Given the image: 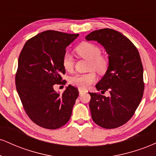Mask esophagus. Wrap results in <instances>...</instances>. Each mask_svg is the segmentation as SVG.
<instances>
[{
	"mask_svg": "<svg viewBox=\"0 0 156 156\" xmlns=\"http://www.w3.org/2000/svg\"><path fill=\"white\" fill-rule=\"evenodd\" d=\"M78 91H79V94H82L83 92H85V89H80V88L78 89Z\"/></svg>",
	"mask_w": 156,
	"mask_h": 156,
	"instance_id": "obj_1",
	"label": "esophagus"
}]
</instances>
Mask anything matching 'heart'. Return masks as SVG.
<instances>
[{"label": "heart", "mask_w": 156, "mask_h": 156, "mask_svg": "<svg viewBox=\"0 0 156 156\" xmlns=\"http://www.w3.org/2000/svg\"><path fill=\"white\" fill-rule=\"evenodd\" d=\"M76 53L82 58L89 60V69H94L98 73H104L108 67V59L107 57L101 55V49L96 44L91 42H84L77 46ZM62 64L66 70L71 71L74 67V59L72 55L68 52L62 57ZM96 75L94 72L87 73H78L70 78V83L73 85L84 89L95 81Z\"/></svg>", "instance_id": "1"}]
</instances>
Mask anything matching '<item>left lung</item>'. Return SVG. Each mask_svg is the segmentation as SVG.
<instances>
[{
    "mask_svg": "<svg viewBox=\"0 0 156 156\" xmlns=\"http://www.w3.org/2000/svg\"><path fill=\"white\" fill-rule=\"evenodd\" d=\"M101 44L108 54L109 65L96 84L101 93L89 92V108L93 121L106 129L122 126L133 116L144 94L143 66L137 48L120 32L103 28L86 37Z\"/></svg>",
    "mask_w": 156,
    "mask_h": 156,
    "instance_id": "1",
    "label": "left lung"
}]
</instances>
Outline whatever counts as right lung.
Returning <instances> with one entry per match:
<instances>
[{
  "label": "right lung",
  "instance_id": "right-lung-1",
  "mask_svg": "<svg viewBox=\"0 0 156 156\" xmlns=\"http://www.w3.org/2000/svg\"><path fill=\"white\" fill-rule=\"evenodd\" d=\"M78 35L43 31L28 39L19 55L16 89L27 115L42 128L57 129L70 119L78 89L69 85L60 94L53 86L65 81L62 57Z\"/></svg>",
  "mask_w": 156,
  "mask_h": 156
}]
</instances>
